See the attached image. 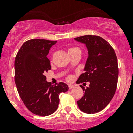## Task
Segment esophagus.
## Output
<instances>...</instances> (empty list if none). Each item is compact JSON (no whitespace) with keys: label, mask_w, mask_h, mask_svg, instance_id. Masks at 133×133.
Masks as SVG:
<instances>
[{"label":"esophagus","mask_w":133,"mask_h":133,"mask_svg":"<svg viewBox=\"0 0 133 133\" xmlns=\"http://www.w3.org/2000/svg\"><path fill=\"white\" fill-rule=\"evenodd\" d=\"M68 88H69V89H73L75 87H74V85H71V84H69V85H68Z\"/></svg>","instance_id":"esophagus-1"}]
</instances>
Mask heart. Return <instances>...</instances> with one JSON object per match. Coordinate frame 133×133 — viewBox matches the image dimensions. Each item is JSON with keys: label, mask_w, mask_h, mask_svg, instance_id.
Here are the masks:
<instances>
[{"label": "heart", "mask_w": 133, "mask_h": 133, "mask_svg": "<svg viewBox=\"0 0 133 133\" xmlns=\"http://www.w3.org/2000/svg\"><path fill=\"white\" fill-rule=\"evenodd\" d=\"M76 49H78V48H70L69 49V50H68V52L76 50ZM71 78V76H68V80H70Z\"/></svg>", "instance_id": "1"}]
</instances>
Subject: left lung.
<instances>
[{
  "instance_id": "8db88e82",
  "label": "left lung",
  "mask_w": 133,
  "mask_h": 133,
  "mask_svg": "<svg viewBox=\"0 0 133 133\" xmlns=\"http://www.w3.org/2000/svg\"><path fill=\"white\" fill-rule=\"evenodd\" d=\"M84 43L88 49L85 73L76 81L77 84L89 83V86L82 88L84 95L77 101L83 112L94 114L101 111L109 104L116 92L118 77V66L116 53L105 39L97 35L81 36L75 38Z\"/></svg>"
}]
</instances>
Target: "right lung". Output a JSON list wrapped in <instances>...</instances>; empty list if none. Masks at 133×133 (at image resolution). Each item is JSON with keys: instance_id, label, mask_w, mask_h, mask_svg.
<instances>
[{"instance_id": "add662e5", "label": "right lung", "mask_w": 133, "mask_h": 133, "mask_svg": "<svg viewBox=\"0 0 133 133\" xmlns=\"http://www.w3.org/2000/svg\"><path fill=\"white\" fill-rule=\"evenodd\" d=\"M56 43L37 38L27 41L15 60V82L20 97L31 112L42 116L55 112L60 101L59 95L69 89L63 82L51 85L44 75L51 69L47 55Z\"/></svg>"}]
</instances>
